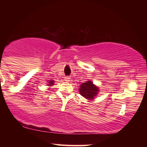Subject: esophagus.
<instances>
[{
    "instance_id": "1",
    "label": "esophagus",
    "mask_w": 147,
    "mask_h": 147,
    "mask_svg": "<svg viewBox=\"0 0 147 147\" xmlns=\"http://www.w3.org/2000/svg\"><path fill=\"white\" fill-rule=\"evenodd\" d=\"M70 80H71V78H70L69 76H65V82H69Z\"/></svg>"
}]
</instances>
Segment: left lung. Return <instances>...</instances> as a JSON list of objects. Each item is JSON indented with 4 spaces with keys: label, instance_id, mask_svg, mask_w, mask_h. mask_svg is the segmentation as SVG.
<instances>
[{
    "label": "left lung",
    "instance_id": "1",
    "mask_svg": "<svg viewBox=\"0 0 147 147\" xmlns=\"http://www.w3.org/2000/svg\"><path fill=\"white\" fill-rule=\"evenodd\" d=\"M79 92L81 95L87 100H92L97 96L99 88L96 86L91 81L84 82L80 86Z\"/></svg>",
    "mask_w": 147,
    "mask_h": 147
}]
</instances>
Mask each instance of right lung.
I'll return each instance as SVG.
<instances>
[{
  "label": "right lung",
  "mask_w": 147,
  "mask_h": 147,
  "mask_svg": "<svg viewBox=\"0 0 147 147\" xmlns=\"http://www.w3.org/2000/svg\"><path fill=\"white\" fill-rule=\"evenodd\" d=\"M49 82H48V84H47V86H53V84H54V81L53 80H49V81H48Z\"/></svg>",
  "instance_id": "right-lung-1"
}]
</instances>
